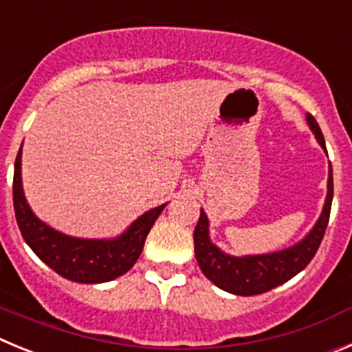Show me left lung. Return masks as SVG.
<instances>
[{"label":"left lung","instance_id":"left-lung-1","mask_svg":"<svg viewBox=\"0 0 352 352\" xmlns=\"http://www.w3.org/2000/svg\"><path fill=\"white\" fill-rule=\"evenodd\" d=\"M307 121H309L310 129L314 131L321 147L326 148L318 121L310 113L307 116ZM331 199H333V173H331L330 164L328 196H326L324 208L309 236L302 240L298 245L286 249V251L265 256H247V258H233V256L224 254L208 240V221L205 212L201 210L198 224L195 228V235H192L196 261L205 277L228 293L240 294V296L267 293V291L293 278L312 261L322 242L328 221H330Z\"/></svg>","mask_w":352,"mask_h":352}]
</instances>
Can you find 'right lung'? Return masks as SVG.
I'll list each match as a JSON object with an SVG mask.
<instances>
[{
	"mask_svg": "<svg viewBox=\"0 0 352 352\" xmlns=\"http://www.w3.org/2000/svg\"><path fill=\"white\" fill-rule=\"evenodd\" d=\"M164 205L145 212L116 240H80L66 236L36 219L21 184V151L15 157L14 210L19 230L34 254L61 277L82 284L109 283L126 274L144 251L148 231Z\"/></svg>",
	"mask_w": 352,
	"mask_h": 352,
	"instance_id": "obj_1",
	"label": "right lung"
}]
</instances>
